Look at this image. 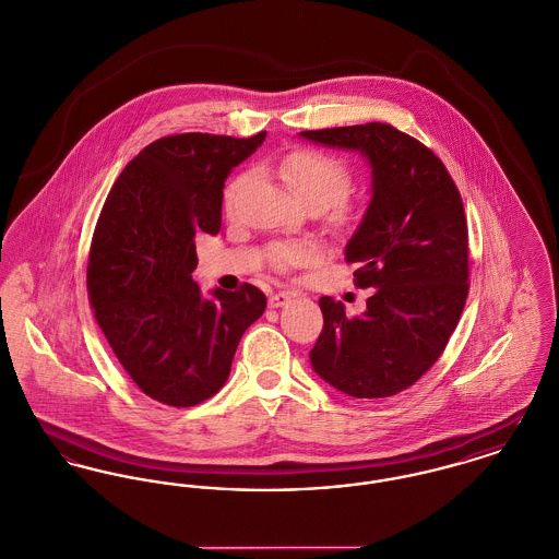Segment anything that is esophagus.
Wrapping results in <instances>:
<instances>
[{
  "label": "esophagus",
  "instance_id": "esophagus-1",
  "mask_svg": "<svg viewBox=\"0 0 559 559\" xmlns=\"http://www.w3.org/2000/svg\"><path fill=\"white\" fill-rule=\"evenodd\" d=\"M289 300H292V296H289V294L278 292V294H272V296L267 298V306H270V308H281V306L289 304Z\"/></svg>",
  "mask_w": 559,
  "mask_h": 559
}]
</instances>
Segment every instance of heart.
I'll use <instances>...</instances> for the list:
<instances>
[{
	"instance_id": "1",
	"label": "heart",
	"mask_w": 559,
	"mask_h": 559,
	"mask_svg": "<svg viewBox=\"0 0 559 559\" xmlns=\"http://www.w3.org/2000/svg\"><path fill=\"white\" fill-rule=\"evenodd\" d=\"M278 174L306 206H334L338 215H343V200L353 189V174L334 155L319 148H296L283 157L278 164ZM249 182L251 174L242 173L225 187L223 202L227 209L236 206ZM312 258V242H274L267 247V261L276 270H292L308 263Z\"/></svg>"
}]
</instances>
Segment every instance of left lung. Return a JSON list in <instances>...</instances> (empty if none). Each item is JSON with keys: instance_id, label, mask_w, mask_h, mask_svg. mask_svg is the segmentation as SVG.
I'll list each match as a JSON object with an SVG mask.
<instances>
[{"instance_id": "left-lung-1", "label": "left lung", "mask_w": 559, "mask_h": 559, "mask_svg": "<svg viewBox=\"0 0 559 559\" xmlns=\"http://www.w3.org/2000/svg\"><path fill=\"white\" fill-rule=\"evenodd\" d=\"M304 138L364 153L372 200L346 245L355 287L372 289L366 312L319 300L323 330L314 372L353 397H389L415 385L442 355L468 298V223L457 185L438 155L389 126L310 129Z\"/></svg>"}]
</instances>
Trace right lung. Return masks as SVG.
<instances>
[{
	"instance_id": "obj_1",
	"label": "right lung",
	"mask_w": 559,
	"mask_h": 559,
	"mask_svg": "<svg viewBox=\"0 0 559 559\" xmlns=\"http://www.w3.org/2000/svg\"><path fill=\"white\" fill-rule=\"evenodd\" d=\"M263 138H159L129 162L102 206L86 263L88 301L129 379L162 404L187 408L213 397L265 310L251 283L204 300L191 278L195 236L221 229L227 174Z\"/></svg>"
}]
</instances>
